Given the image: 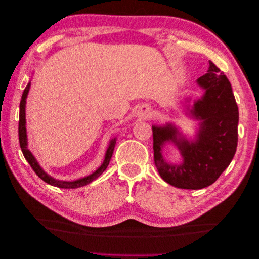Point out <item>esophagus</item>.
<instances>
[{
	"mask_svg": "<svg viewBox=\"0 0 259 259\" xmlns=\"http://www.w3.org/2000/svg\"><path fill=\"white\" fill-rule=\"evenodd\" d=\"M151 114H152V112H151V110L149 108H145L144 110H142V112L139 113V115L145 117V119H148V117H150Z\"/></svg>",
	"mask_w": 259,
	"mask_h": 259,
	"instance_id": "obj_1",
	"label": "esophagus"
}]
</instances>
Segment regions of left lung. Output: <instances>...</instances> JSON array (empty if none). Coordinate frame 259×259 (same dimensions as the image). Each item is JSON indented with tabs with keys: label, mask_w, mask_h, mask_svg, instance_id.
<instances>
[{
	"label": "left lung",
	"mask_w": 259,
	"mask_h": 259,
	"mask_svg": "<svg viewBox=\"0 0 259 259\" xmlns=\"http://www.w3.org/2000/svg\"><path fill=\"white\" fill-rule=\"evenodd\" d=\"M197 82L205 90L191 111L202 121L197 142L177 138V130L169 124L152 126L155 167L167 184L180 189L197 190L214 184L229 166L238 146L239 109L229 80L209 61L207 73ZM169 140L182 151L184 162L179 166L165 162L160 154L161 146Z\"/></svg>",
	"instance_id": "left-lung-1"
}]
</instances>
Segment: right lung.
<instances>
[{"label":"right lung","mask_w":259,"mask_h":259,"mask_svg":"<svg viewBox=\"0 0 259 259\" xmlns=\"http://www.w3.org/2000/svg\"><path fill=\"white\" fill-rule=\"evenodd\" d=\"M30 89V83L26 86L25 91L22 93L21 96V100H20V111H19V125H18V136H19V144H20V148L23 156H25L26 160L28 161V163L30 164V166L32 167V169L34 170V173L40 177L42 180H44L45 183H48L52 186L58 187V188H66V189H75V188H80L83 186H86L91 184L94 180H96L101 174L104 173L106 170L107 166L109 165V162H110L111 156L113 154V150H114V146H115V139H112L110 142V145H109L108 150L106 152V156H105V161L96 171L90 176H86L84 178L74 180V182H62V180H57L54 179L53 177H51L50 175H48L45 171L40 167L38 165L36 160L34 159V156L32 155L29 151V149L27 147V134H26V113H25V108H26V98L28 95V92Z\"/></svg>","instance_id":"add662e5"}]
</instances>
